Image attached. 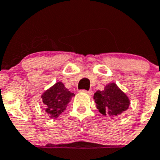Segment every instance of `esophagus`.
I'll use <instances>...</instances> for the list:
<instances>
[{
    "mask_svg": "<svg viewBox=\"0 0 160 160\" xmlns=\"http://www.w3.org/2000/svg\"><path fill=\"white\" fill-rule=\"evenodd\" d=\"M82 92H84V93H87V94H88V95H92L93 92L92 90H89V91H86V90H82L81 91Z\"/></svg>",
    "mask_w": 160,
    "mask_h": 160,
    "instance_id": "1",
    "label": "esophagus"
}]
</instances>
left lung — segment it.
Instances as JSON below:
<instances>
[{
  "label": "left lung",
  "instance_id": "left-lung-1",
  "mask_svg": "<svg viewBox=\"0 0 160 160\" xmlns=\"http://www.w3.org/2000/svg\"><path fill=\"white\" fill-rule=\"evenodd\" d=\"M93 98L99 112L112 118L118 116L129 108L130 99L114 82L107 84L104 90L97 91Z\"/></svg>",
  "mask_w": 160,
  "mask_h": 160
}]
</instances>
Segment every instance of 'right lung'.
Listing matches in <instances>:
<instances>
[{
  "instance_id": "add662e5",
  "label": "right lung",
  "mask_w": 160,
  "mask_h": 160,
  "mask_svg": "<svg viewBox=\"0 0 160 160\" xmlns=\"http://www.w3.org/2000/svg\"><path fill=\"white\" fill-rule=\"evenodd\" d=\"M75 94L65 88L62 82H56L53 86L46 90L41 95L42 102L44 105V111L50 118H57L66 110Z\"/></svg>"
}]
</instances>
